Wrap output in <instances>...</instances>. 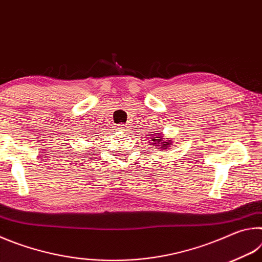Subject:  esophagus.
<instances>
[{
	"mask_svg": "<svg viewBox=\"0 0 262 262\" xmlns=\"http://www.w3.org/2000/svg\"><path fill=\"white\" fill-rule=\"evenodd\" d=\"M120 129L123 130V132H127V130H128V126L126 125V123H123V125L121 123V125H120Z\"/></svg>",
	"mask_w": 262,
	"mask_h": 262,
	"instance_id": "obj_1",
	"label": "esophagus"
}]
</instances>
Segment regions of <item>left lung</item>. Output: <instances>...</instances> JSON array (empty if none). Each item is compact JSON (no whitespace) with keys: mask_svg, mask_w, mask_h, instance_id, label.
<instances>
[{"mask_svg":"<svg viewBox=\"0 0 262 262\" xmlns=\"http://www.w3.org/2000/svg\"><path fill=\"white\" fill-rule=\"evenodd\" d=\"M148 137H149V143L151 144V147H156V145H157V148L165 149V148L168 147V145H170V144H168V142H162L161 136H159V133H155V134H149Z\"/></svg>","mask_w":262,"mask_h":262,"instance_id":"obj_1","label":"left lung"}]
</instances>
